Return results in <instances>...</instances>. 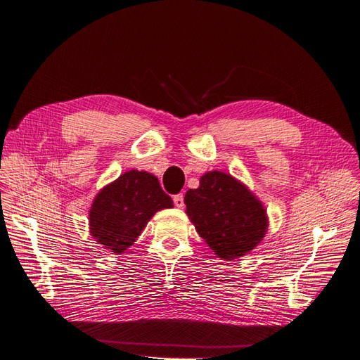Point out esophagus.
Wrapping results in <instances>:
<instances>
[{
  "label": "esophagus",
  "mask_w": 360,
  "mask_h": 360,
  "mask_svg": "<svg viewBox=\"0 0 360 360\" xmlns=\"http://www.w3.org/2000/svg\"><path fill=\"white\" fill-rule=\"evenodd\" d=\"M173 203L176 208H184V196L182 194H176V196H173Z\"/></svg>",
  "instance_id": "obj_1"
}]
</instances>
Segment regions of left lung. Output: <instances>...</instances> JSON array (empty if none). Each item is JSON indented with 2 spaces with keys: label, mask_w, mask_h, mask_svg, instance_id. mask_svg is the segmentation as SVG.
Instances as JSON below:
<instances>
[{
  "label": "left lung",
  "mask_w": 360,
  "mask_h": 360,
  "mask_svg": "<svg viewBox=\"0 0 360 360\" xmlns=\"http://www.w3.org/2000/svg\"><path fill=\"white\" fill-rule=\"evenodd\" d=\"M184 202L198 233L224 261L253 250L269 228L264 205L243 182L219 170L205 173Z\"/></svg>",
  "instance_id": "obj_1"
}]
</instances>
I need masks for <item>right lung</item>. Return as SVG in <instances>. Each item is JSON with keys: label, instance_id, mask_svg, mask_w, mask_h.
Segmentation results:
<instances>
[{"label": "right lung", "instance_id": "1", "mask_svg": "<svg viewBox=\"0 0 360 360\" xmlns=\"http://www.w3.org/2000/svg\"><path fill=\"white\" fill-rule=\"evenodd\" d=\"M158 178L148 172L129 170L102 188L89 212L90 233L112 253H123L134 244L153 214L172 208Z\"/></svg>", "mask_w": 360, "mask_h": 360}]
</instances>
